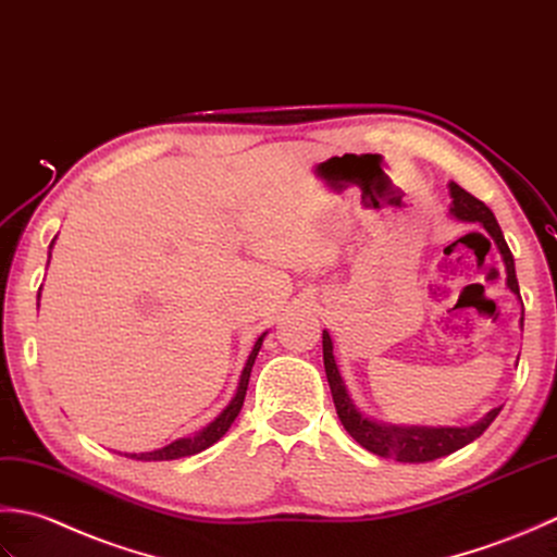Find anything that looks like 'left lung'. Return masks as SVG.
Listing matches in <instances>:
<instances>
[{"mask_svg": "<svg viewBox=\"0 0 557 557\" xmlns=\"http://www.w3.org/2000/svg\"><path fill=\"white\" fill-rule=\"evenodd\" d=\"M449 197H451L449 213L454 219L479 223L487 231V235L493 237V243L497 245V249H500L503 264L507 271V288L519 295L515 257L509 252L505 235L500 231V225H497L493 211L487 209L481 199L469 195L467 189H461L457 183H449ZM521 326H524V317H521ZM322 350H324V370H326L329 389H332V396H334L338 421L344 423L346 433L354 437L360 447L377 454V457L396 459L404 463H423V461L447 457V454L467 447L469 442L481 437L485 433V428L491 425L497 418V413L503 411V406L493 408V411L485 413L479 423L467 425V428H425V425L380 423L374 421V418L360 413V408L354 404V399H350L346 382L334 360V344L326 329L322 332Z\"/></svg>", "mask_w": 557, "mask_h": 557, "instance_id": "1", "label": "left lung"}]
</instances>
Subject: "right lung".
<instances>
[{"label": "right lung", "mask_w": 557, "mask_h": 557, "mask_svg": "<svg viewBox=\"0 0 557 557\" xmlns=\"http://www.w3.org/2000/svg\"><path fill=\"white\" fill-rule=\"evenodd\" d=\"M54 243V240H52ZM52 247V245H50ZM50 264V262H48ZM38 300H40V290H38ZM267 332L257 338L255 342V348L252 354H249L247 362H245V370L240 374V384H237V392L231 399V404L223 408V411L219 413V418H213V421L199 430V433L195 437H180L175 442H170L168 447H161V449H153V451H141V454H124V457L129 459H136V461H170V459H183V457H191V454H199L207 447H211L213 442H219L225 433H228V428L233 425V421L237 418V413H240L243 408V401H245V394H247V384H249V372H252V366H255V358L259 354V348H262V342H264Z\"/></svg>", "instance_id": "add662e5"}]
</instances>
